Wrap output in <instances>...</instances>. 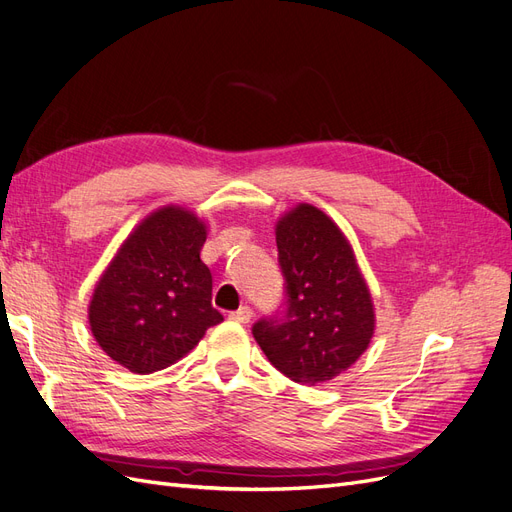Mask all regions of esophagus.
Listing matches in <instances>:
<instances>
[{
	"instance_id": "obj_1",
	"label": "esophagus",
	"mask_w": 512,
	"mask_h": 512,
	"mask_svg": "<svg viewBox=\"0 0 512 512\" xmlns=\"http://www.w3.org/2000/svg\"><path fill=\"white\" fill-rule=\"evenodd\" d=\"M250 318H252V309L247 307V305H243V307H239L237 312H232L230 314V320H235V322H241V324H245V322H250Z\"/></svg>"
}]
</instances>
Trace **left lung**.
Here are the masks:
<instances>
[{
  "label": "left lung",
  "mask_w": 512,
  "mask_h": 512,
  "mask_svg": "<svg viewBox=\"0 0 512 512\" xmlns=\"http://www.w3.org/2000/svg\"><path fill=\"white\" fill-rule=\"evenodd\" d=\"M284 309L252 333L275 369L301 384L346 371L374 335V303L342 230L320 209L299 205L275 228Z\"/></svg>",
  "instance_id": "left-lung-1"
}]
</instances>
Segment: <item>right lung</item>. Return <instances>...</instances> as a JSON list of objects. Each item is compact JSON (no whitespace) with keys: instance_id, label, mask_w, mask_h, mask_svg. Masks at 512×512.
I'll list each match as a JSON object with an SVG mask.
<instances>
[{"instance_id":"obj_1","label":"right lung","mask_w":512,"mask_h":512,"mask_svg":"<svg viewBox=\"0 0 512 512\" xmlns=\"http://www.w3.org/2000/svg\"><path fill=\"white\" fill-rule=\"evenodd\" d=\"M205 239L194 213L164 207L121 245L89 303L91 333L113 361L153 374L224 320L211 305V271L200 260Z\"/></svg>"}]
</instances>
